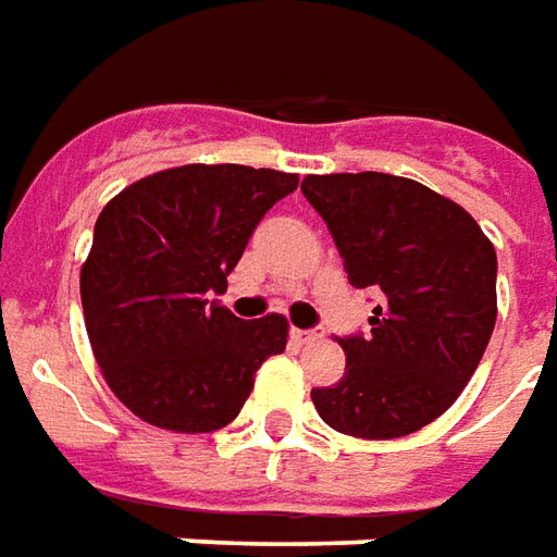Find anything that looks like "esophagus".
Wrapping results in <instances>:
<instances>
[{
	"mask_svg": "<svg viewBox=\"0 0 557 557\" xmlns=\"http://www.w3.org/2000/svg\"><path fill=\"white\" fill-rule=\"evenodd\" d=\"M294 338L299 344H314L318 338H323V329H294Z\"/></svg>",
	"mask_w": 557,
	"mask_h": 557,
	"instance_id": "1",
	"label": "esophagus"
}]
</instances>
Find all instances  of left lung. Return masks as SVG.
<instances>
[{"instance_id": "obj_1", "label": "left lung", "mask_w": 557, "mask_h": 557, "mask_svg": "<svg viewBox=\"0 0 557 557\" xmlns=\"http://www.w3.org/2000/svg\"><path fill=\"white\" fill-rule=\"evenodd\" d=\"M352 287L380 296L371 332L347 335L341 383L311 388L329 428L359 440L416 433L460 397L495 326L493 243L460 205L383 172L308 174Z\"/></svg>"}]
</instances>
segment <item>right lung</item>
Masks as SVG:
<instances>
[{
  "label": "right lung",
  "mask_w": 557,
  "mask_h": 557,
  "mask_svg": "<svg viewBox=\"0 0 557 557\" xmlns=\"http://www.w3.org/2000/svg\"><path fill=\"white\" fill-rule=\"evenodd\" d=\"M296 184L275 169L195 162L141 177L103 207L79 294L97 364L133 416L177 433L239 416L258 368L284 350L287 320H239L213 294Z\"/></svg>",
  "instance_id": "obj_1"
}]
</instances>
